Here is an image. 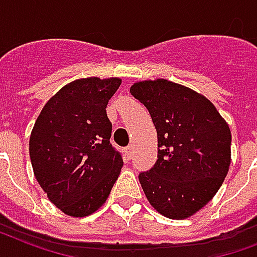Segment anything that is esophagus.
<instances>
[{
    "instance_id": "34e87169",
    "label": "esophagus",
    "mask_w": 257,
    "mask_h": 257,
    "mask_svg": "<svg viewBox=\"0 0 257 257\" xmlns=\"http://www.w3.org/2000/svg\"><path fill=\"white\" fill-rule=\"evenodd\" d=\"M124 151H126V156H127V158H128V160H130L131 157H133V146H127V147H124Z\"/></svg>"
}]
</instances>
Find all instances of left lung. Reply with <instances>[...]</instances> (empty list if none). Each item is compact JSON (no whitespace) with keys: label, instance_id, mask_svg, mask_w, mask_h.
Returning <instances> with one entry per match:
<instances>
[{"label":"left lung","instance_id":"1","mask_svg":"<svg viewBox=\"0 0 257 257\" xmlns=\"http://www.w3.org/2000/svg\"><path fill=\"white\" fill-rule=\"evenodd\" d=\"M130 92L150 112L160 147L154 166L139 173L143 192L165 217H190L226 177L229 127L206 97L173 81H139Z\"/></svg>","mask_w":257,"mask_h":257}]
</instances>
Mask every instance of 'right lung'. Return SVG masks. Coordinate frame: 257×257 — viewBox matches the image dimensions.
<instances>
[{
  "label": "right lung",
  "mask_w": 257,
  "mask_h": 257,
  "mask_svg": "<svg viewBox=\"0 0 257 257\" xmlns=\"http://www.w3.org/2000/svg\"><path fill=\"white\" fill-rule=\"evenodd\" d=\"M120 79H79L64 85L40 112L29 139L35 177L51 202L72 217L104 204L123 166L110 143L106 107Z\"/></svg>",
  "instance_id": "1"
}]
</instances>
